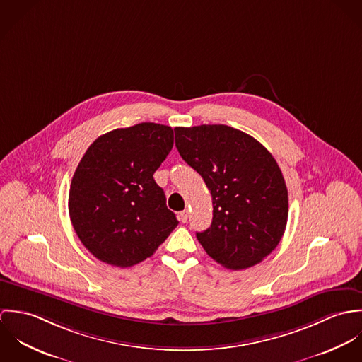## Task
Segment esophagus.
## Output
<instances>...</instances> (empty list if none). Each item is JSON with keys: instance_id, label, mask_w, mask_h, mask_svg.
<instances>
[{"instance_id": "34e87169", "label": "esophagus", "mask_w": 362, "mask_h": 362, "mask_svg": "<svg viewBox=\"0 0 362 362\" xmlns=\"http://www.w3.org/2000/svg\"><path fill=\"white\" fill-rule=\"evenodd\" d=\"M178 217H180V220H181L182 223H187V220H188V210L180 211V213H178Z\"/></svg>"}]
</instances>
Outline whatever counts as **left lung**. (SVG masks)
Instances as JSON below:
<instances>
[{
    "mask_svg": "<svg viewBox=\"0 0 362 362\" xmlns=\"http://www.w3.org/2000/svg\"><path fill=\"white\" fill-rule=\"evenodd\" d=\"M175 146L202 175L213 204L210 227L197 238L210 258L241 270L280 243L288 217L281 170L251 135L227 125L177 127Z\"/></svg>",
    "mask_w": 362,
    "mask_h": 362,
    "instance_id": "obj_1",
    "label": "left lung"
}]
</instances>
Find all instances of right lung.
<instances>
[{"label":"right lung","mask_w":362,"mask_h":362,"mask_svg":"<svg viewBox=\"0 0 362 362\" xmlns=\"http://www.w3.org/2000/svg\"><path fill=\"white\" fill-rule=\"evenodd\" d=\"M173 144L171 127L142 122L99 136L81 158L68 209L93 257L117 267L134 266L152 257L177 227L153 178Z\"/></svg>","instance_id":"obj_1"}]
</instances>
